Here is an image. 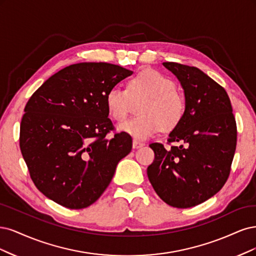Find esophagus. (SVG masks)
<instances>
[{
	"label": "esophagus",
	"instance_id": "1",
	"mask_svg": "<svg viewBox=\"0 0 256 256\" xmlns=\"http://www.w3.org/2000/svg\"><path fill=\"white\" fill-rule=\"evenodd\" d=\"M144 146V144L142 142H138V140H133V148L134 149H138V148H142Z\"/></svg>",
	"mask_w": 256,
	"mask_h": 256
}]
</instances>
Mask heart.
Returning a JSON list of instances; mask_svg holds the SVG:
<instances>
[{
    "mask_svg": "<svg viewBox=\"0 0 256 256\" xmlns=\"http://www.w3.org/2000/svg\"><path fill=\"white\" fill-rule=\"evenodd\" d=\"M176 82L164 74L148 69L128 80V88L112 87L106 94V106L116 121L126 119L132 100H144L140 116L123 121L119 128L137 139L155 135L162 128H174L185 112V98L176 89Z\"/></svg>",
    "mask_w": 256,
    "mask_h": 256,
    "instance_id": "obj_1",
    "label": "heart"
}]
</instances>
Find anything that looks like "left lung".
<instances>
[{"label": "left lung", "instance_id": "obj_1", "mask_svg": "<svg viewBox=\"0 0 256 256\" xmlns=\"http://www.w3.org/2000/svg\"><path fill=\"white\" fill-rule=\"evenodd\" d=\"M180 80L185 94L183 118L169 134L164 149L153 142L154 162L146 169L155 192L168 205L192 208L224 187L236 150L237 128L230 98L200 69L162 62Z\"/></svg>", "mask_w": 256, "mask_h": 256}]
</instances>
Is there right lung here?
I'll use <instances>...</instances> for the list:
<instances>
[{"label":"right lung","mask_w":256,"mask_h":256,"mask_svg":"<svg viewBox=\"0 0 256 256\" xmlns=\"http://www.w3.org/2000/svg\"><path fill=\"white\" fill-rule=\"evenodd\" d=\"M133 71L107 62H80L48 78L30 98L20 124V149L38 190L80 210L104 192L132 138L114 130L106 94Z\"/></svg>","instance_id":"right-lung-1"}]
</instances>
